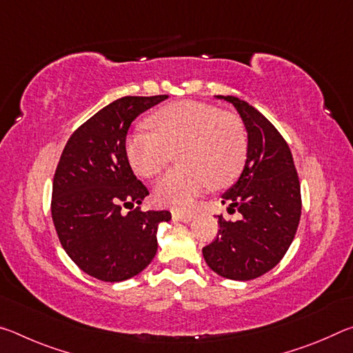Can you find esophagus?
<instances>
[{"label":"esophagus","instance_id":"obj_1","mask_svg":"<svg viewBox=\"0 0 353 353\" xmlns=\"http://www.w3.org/2000/svg\"><path fill=\"white\" fill-rule=\"evenodd\" d=\"M172 219L176 221H182V223H190L193 219V214L191 213H182V212H172Z\"/></svg>","mask_w":353,"mask_h":353}]
</instances>
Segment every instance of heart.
Segmentation results:
<instances>
[{
	"label": "heart",
	"mask_w": 353,
	"mask_h": 353,
	"mask_svg": "<svg viewBox=\"0 0 353 353\" xmlns=\"http://www.w3.org/2000/svg\"><path fill=\"white\" fill-rule=\"evenodd\" d=\"M155 132L135 130L126 152L137 174L154 177L179 151V168L155 185V199L165 207L190 210L208 190L224 188L241 174L248 157V132L240 118L198 101H179L149 118Z\"/></svg>",
	"instance_id": "b5f03b06"
}]
</instances>
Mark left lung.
<instances>
[{"instance_id":"left-lung-1","label":"left lung","mask_w":353,"mask_h":353,"mask_svg":"<svg viewBox=\"0 0 353 353\" xmlns=\"http://www.w3.org/2000/svg\"><path fill=\"white\" fill-rule=\"evenodd\" d=\"M248 130V159L241 176L223 194L238 221L219 219L214 240L202 248L207 265L221 277L252 280L271 271L294 240L302 212L301 183L288 143L261 113L235 97Z\"/></svg>"}]
</instances>
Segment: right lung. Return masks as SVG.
I'll return each instance as SVG.
<instances>
[{"instance_id": "1", "label": "right lung", "mask_w": 353, "mask_h": 353, "mask_svg": "<svg viewBox=\"0 0 353 353\" xmlns=\"http://www.w3.org/2000/svg\"><path fill=\"white\" fill-rule=\"evenodd\" d=\"M166 98L113 101L74 130L57 163L51 199L57 236L70 259L103 282H123L145 270L157 252L159 224L171 219L168 210H141L149 191L126 152L130 123Z\"/></svg>"}]
</instances>
